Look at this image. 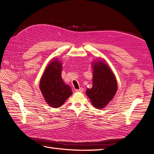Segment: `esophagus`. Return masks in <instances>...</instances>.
<instances>
[{
  "instance_id": "esophagus-1",
  "label": "esophagus",
  "mask_w": 154,
  "mask_h": 154,
  "mask_svg": "<svg viewBox=\"0 0 154 154\" xmlns=\"http://www.w3.org/2000/svg\"><path fill=\"white\" fill-rule=\"evenodd\" d=\"M83 91V88H80L79 89H76V92H82Z\"/></svg>"
}]
</instances>
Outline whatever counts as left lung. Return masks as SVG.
I'll return each mask as SVG.
<instances>
[{
	"label": "left lung",
	"mask_w": 154,
	"mask_h": 154,
	"mask_svg": "<svg viewBox=\"0 0 154 154\" xmlns=\"http://www.w3.org/2000/svg\"><path fill=\"white\" fill-rule=\"evenodd\" d=\"M92 87L87 88L86 94L95 108H104L113 97L118 89L115 75L105 61L92 63Z\"/></svg>",
	"instance_id": "8db88e82"
}]
</instances>
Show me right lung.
Wrapping results in <instances>:
<instances>
[{
    "mask_svg": "<svg viewBox=\"0 0 154 154\" xmlns=\"http://www.w3.org/2000/svg\"><path fill=\"white\" fill-rule=\"evenodd\" d=\"M62 65L54 59L45 69L40 82V89L44 100L53 108L61 106L72 92L62 78Z\"/></svg>",
    "mask_w": 154,
    "mask_h": 154,
    "instance_id": "right-lung-1",
    "label": "right lung"
}]
</instances>
